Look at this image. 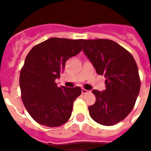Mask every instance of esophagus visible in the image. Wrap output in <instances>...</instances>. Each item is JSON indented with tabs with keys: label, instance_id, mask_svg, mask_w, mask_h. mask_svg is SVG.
I'll return each instance as SVG.
<instances>
[{
	"label": "esophagus",
	"instance_id": "esophagus-1",
	"mask_svg": "<svg viewBox=\"0 0 151 151\" xmlns=\"http://www.w3.org/2000/svg\"><path fill=\"white\" fill-rule=\"evenodd\" d=\"M88 92H89L88 90H86V89H82V94H86V93H88Z\"/></svg>",
	"mask_w": 151,
	"mask_h": 151
}]
</instances>
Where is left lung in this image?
Here are the masks:
<instances>
[{
	"label": "left lung",
	"mask_w": 151,
	"mask_h": 151,
	"mask_svg": "<svg viewBox=\"0 0 151 151\" xmlns=\"http://www.w3.org/2000/svg\"><path fill=\"white\" fill-rule=\"evenodd\" d=\"M80 41L97 73L106 78L105 91H92L96 100L88 108L90 116L102 125H114L130 113L139 94L141 81L136 61L129 52L112 40Z\"/></svg>",
	"instance_id": "8db88e82"
}]
</instances>
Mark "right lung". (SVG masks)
Wrapping results in <instances>:
<instances>
[{
	"label": "right lung",
	"mask_w": 151,
	"mask_h": 151,
	"mask_svg": "<svg viewBox=\"0 0 151 151\" xmlns=\"http://www.w3.org/2000/svg\"><path fill=\"white\" fill-rule=\"evenodd\" d=\"M80 40L50 38L33 47L20 72L22 100L33 119L47 127H58L71 116L73 102L82 93L79 86L58 87L55 80L67 60L82 51Z\"/></svg>",
	"instance_id": "obj_1"
}]
</instances>
